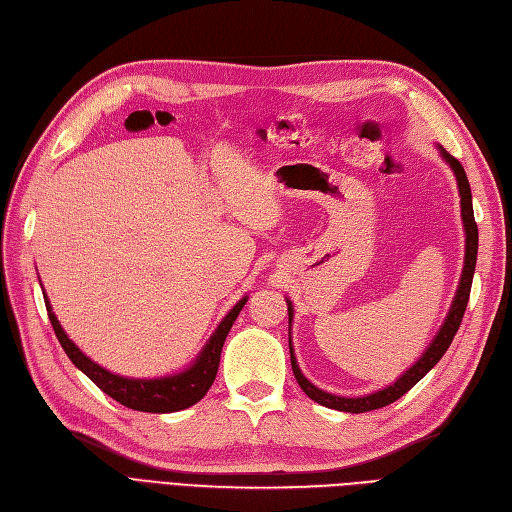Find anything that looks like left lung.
Instances as JSON below:
<instances>
[{
    "instance_id": "left-lung-1",
    "label": "left lung",
    "mask_w": 512,
    "mask_h": 512,
    "mask_svg": "<svg viewBox=\"0 0 512 512\" xmlns=\"http://www.w3.org/2000/svg\"><path fill=\"white\" fill-rule=\"evenodd\" d=\"M442 157L447 159V163H451V168L455 172L457 178V185H459V195H461V217H464V227H466V266L464 272H461V280H459V289L457 295L453 300V306L449 310V317L444 321V325L440 327L438 336L434 338V342L430 344V349L423 353V357L417 361L415 366L410 370H406L398 381L393 385H389L383 391H376L366 395V398H340V395H332L327 391L317 389L312 383H308V378L300 372L298 364H295V357H293V349H291V368L295 374V381L304 389V393L308 395L310 400H315L321 406L327 408H334V410H342V412H368V410H376V408H383L387 404H393L395 400H400L406 391H410L415 387L421 378L430 372L438 361L442 359V355L447 353V349L451 346L457 329L461 325V319H464V312L470 300V289H472V276H474V268H476V251H478V227L474 221V210H472V193H470V183H468V176L464 172V166L449 155L447 151H442ZM293 317V308L289 304V319Z\"/></svg>"
}]
</instances>
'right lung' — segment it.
<instances>
[{
  "mask_svg": "<svg viewBox=\"0 0 512 512\" xmlns=\"http://www.w3.org/2000/svg\"><path fill=\"white\" fill-rule=\"evenodd\" d=\"M46 310H48V319H51V325L57 334L59 344L63 346L65 355L72 359V364L85 372L91 381L100 387L104 393H108L112 400H117L119 404L142 410V412H176L193 406L195 402H200L210 385L217 378L219 370V361H221V351H223V342L227 338V332L232 329L234 321L238 319L242 306L246 304V298H242L229 315L221 321L204 346L202 355L197 357L195 364L180 372L176 376H166V378H153V381H136V378H123L104 370L102 366H97L95 361H91L87 355H82L78 346L68 338V334L63 332V327L59 325L57 317L53 315L51 304L44 298Z\"/></svg>",
  "mask_w": 512,
  "mask_h": 512,
  "instance_id": "1",
  "label": "right lung"
}]
</instances>
